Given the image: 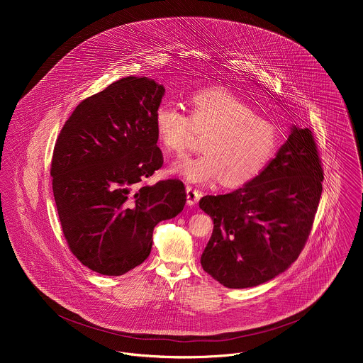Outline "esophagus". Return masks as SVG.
Returning a JSON list of instances; mask_svg holds the SVG:
<instances>
[{
  "mask_svg": "<svg viewBox=\"0 0 363 363\" xmlns=\"http://www.w3.org/2000/svg\"><path fill=\"white\" fill-rule=\"evenodd\" d=\"M186 193H187V204L189 206H194L199 203V200L201 199V193L196 189H193L191 186L186 187Z\"/></svg>",
  "mask_w": 363,
  "mask_h": 363,
  "instance_id": "34e87169",
  "label": "esophagus"
}]
</instances>
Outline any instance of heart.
<instances>
[{
	"label": "heart",
	"mask_w": 363,
	"mask_h": 363,
	"mask_svg": "<svg viewBox=\"0 0 363 363\" xmlns=\"http://www.w3.org/2000/svg\"><path fill=\"white\" fill-rule=\"evenodd\" d=\"M191 116L172 101L157 106L154 124L164 150L183 154L193 127L207 133L203 154L182 157L172 164L174 174L191 183H209L222 177L229 187L242 186L264 170L278 148L275 125L249 104L223 89H207L191 98Z\"/></svg>",
	"instance_id": "b5f03b06"
}]
</instances>
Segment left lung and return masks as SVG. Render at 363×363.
<instances>
[{
	"label": "left lung",
	"mask_w": 363,
	"mask_h": 363,
	"mask_svg": "<svg viewBox=\"0 0 363 363\" xmlns=\"http://www.w3.org/2000/svg\"><path fill=\"white\" fill-rule=\"evenodd\" d=\"M323 169L309 128L292 125L285 144L243 187L206 196L213 220L201 265L226 288L264 284L299 257L323 191Z\"/></svg>",
	"instance_id": "1"
}]
</instances>
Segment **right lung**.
I'll use <instances>...</instances> for the list:
<instances>
[{
  "instance_id": "obj_1",
  "label": "right lung",
  "mask_w": 363,
  "mask_h": 363,
  "mask_svg": "<svg viewBox=\"0 0 363 363\" xmlns=\"http://www.w3.org/2000/svg\"><path fill=\"white\" fill-rule=\"evenodd\" d=\"M163 85L127 77L82 101L52 152V193L65 240L89 269L117 277L148 259L154 228L186 204L180 180H144L163 164L154 116Z\"/></svg>"
}]
</instances>
